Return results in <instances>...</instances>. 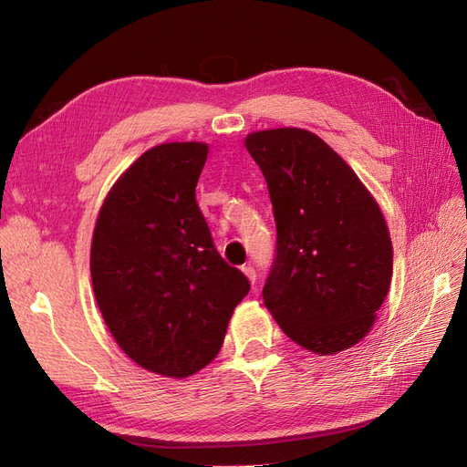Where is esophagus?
<instances>
[{
    "label": "esophagus",
    "instance_id": "esophagus-1",
    "mask_svg": "<svg viewBox=\"0 0 467 467\" xmlns=\"http://www.w3.org/2000/svg\"><path fill=\"white\" fill-rule=\"evenodd\" d=\"M242 271H244V273H245V276L251 280V285H255V280H257V271H255V266H251V265H244Z\"/></svg>",
    "mask_w": 467,
    "mask_h": 467
}]
</instances>
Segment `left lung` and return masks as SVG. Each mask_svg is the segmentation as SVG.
<instances>
[{"label": "left lung", "instance_id": "left-lung-1", "mask_svg": "<svg viewBox=\"0 0 467 467\" xmlns=\"http://www.w3.org/2000/svg\"><path fill=\"white\" fill-rule=\"evenodd\" d=\"M276 223L263 300L292 341L317 355L370 331L391 282L393 251L379 206L355 171L316 134H249Z\"/></svg>", "mask_w": 467, "mask_h": 467}]
</instances>
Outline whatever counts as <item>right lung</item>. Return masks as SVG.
I'll use <instances>...</instances> for the list:
<instances>
[{"label":"right lung","mask_w":467,"mask_h":467,"mask_svg":"<svg viewBox=\"0 0 467 467\" xmlns=\"http://www.w3.org/2000/svg\"><path fill=\"white\" fill-rule=\"evenodd\" d=\"M208 146L161 144L109 192L91 244L99 309L119 347L150 372L185 378L218 355L251 285L218 253L194 189Z\"/></svg>","instance_id":"1"}]
</instances>
